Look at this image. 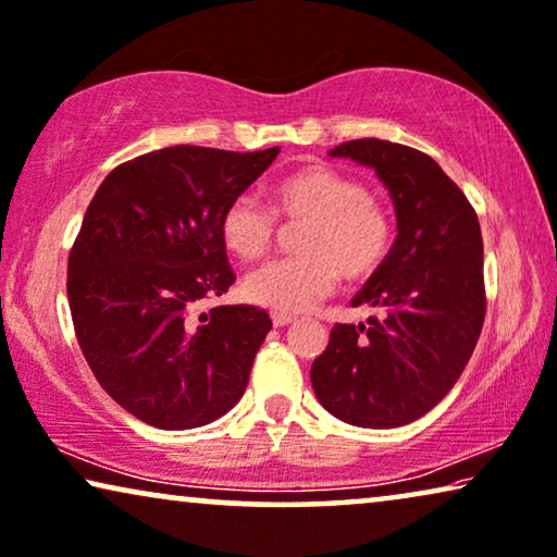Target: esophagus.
<instances>
[{
    "instance_id": "esophagus-1",
    "label": "esophagus",
    "mask_w": 557,
    "mask_h": 557,
    "mask_svg": "<svg viewBox=\"0 0 557 557\" xmlns=\"http://www.w3.org/2000/svg\"><path fill=\"white\" fill-rule=\"evenodd\" d=\"M271 321H273V326H288V324H292V321H294V317H292V313H278V311H273L271 313Z\"/></svg>"
}]
</instances>
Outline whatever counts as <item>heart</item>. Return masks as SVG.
I'll use <instances>...</instances> for the list:
<instances>
[{
	"instance_id": "b5f03b06",
	"label": "heart",
	"mask_w": 557,
	"mask_h": 557,
	"mask_svg": "<svg viewBox=\"0 0 557 557\" xmlns=\"http://www.w3.org/2000/svg\"><path fill=\"white\" fill-rule=\"evenodd\" d=\"M273 213L304 223L296 233L298 256L259 265L244 278L251 304L281 313L306 311L332 292L336 276L367 281L382 269L392 248V219L369 198L367 185L329 165H306L286 173L271 188ZM251 196L225 206L221 236L231 253L253 261L269 251L276 219Z\"/></svg>"
}]
</instances>
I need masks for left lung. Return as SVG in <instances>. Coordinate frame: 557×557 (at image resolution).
<instances>
[{"label": "left lung", "mask_w": 557, "mask_h": 557, "mask_svg": "<svg viewBox=\"0 0 557 557\" xmlns=\"http://www.w3.org/2000/svg\"><path fill=\"white\" fill-rule=\"evenodd\" d=\"M329 156L372 168L389 190L397 238L351 298L382 319L336 324L311 364V386L342 422L392 430L440 405L472 357L485 321L480 221L447 173L414 148L367 138Z\"/></svg>", "instance_id": "1"}]
</instances>
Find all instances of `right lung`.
Returning <instances> with one entry per match:
<instances>
[{
  "mask_svg": "<svg viewBox=\"0 0 557 557\" xmlns=\"http://www.w3.org/2000/svg\"><path fill=\"white\" fill-rule=\"evenodd\" d=\"M276 156L175 145L117 165L87 206L67 263L72 324L102 389L145 424L203 426L244 397L269 313L196 309L236 281L223 211Z\"/></svg>",
  "mask_w": 557,
  "mask_h": 557,
  "instance_id": "add662e5",
  "label": "right lung"
}]
</instances>
